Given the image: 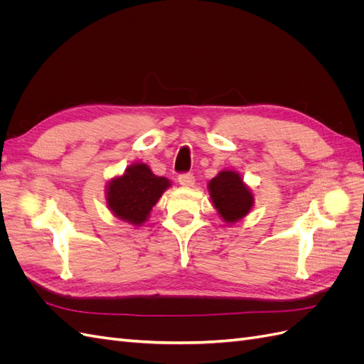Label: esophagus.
Here are the masks:
<instances>
[{"label":"esophagus","mask_w":364,"mask_h":364,"mask_svg":"<svg viewBox=\"0 0 364 364\" xmlns=\"http://www.w3.org/2000/svg\"><path fill=\"white\" fill-rule=\"evenodd\" d=\"M178 181L183 186H193L194 185V176L191 173H181L178 176Z\"/></svg>","instance_id":"34e87169"}]
</instances>
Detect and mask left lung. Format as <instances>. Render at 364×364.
I'll return each instance as SVG.
<instances>
[{
  "label": "left lung",
  "mask_w": 364,
  "mask_h": 364,
  "mask_svg": "<svg viewBox=\"0 0 364 364\" xmlns=\"http://www.w3.org/2000/svg\"><path fill=\"white\" fill-rule=\"evenodd\" d=\"M208 186L213 203L225 222L234 223L250 211L253 196L235 171H220Z\"/></svg>",
  "instance_id": "obj_1"
}]
</instances>
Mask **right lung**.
<instances>
[{
	"mask_svg": "<svg viewBox=\"0 0 364 364\" xmlns=\"http://www.w3.org/2000/svg\"><path fill=\"white\" fill-rule=\"evenodd\" d=\"M168 186L170 181L153 174L146 164H135L121 178L109 182L107 203L121 220L141 225Z\"/></svg>",
	"mask_w": 364,
	"mask_h": 364,
	"instance_id": "1",
	"label": "right lung"
}]
</instances>
